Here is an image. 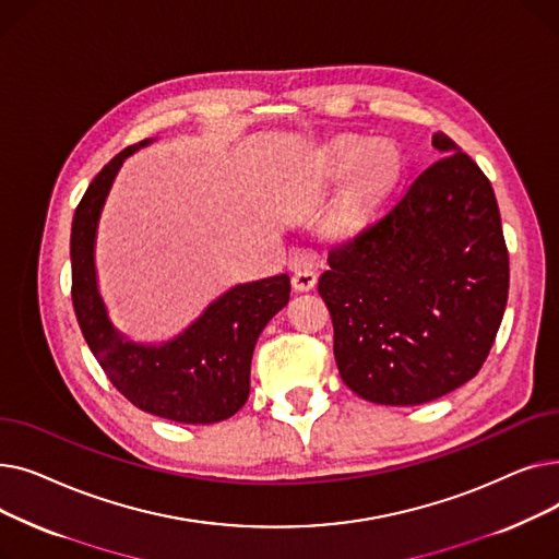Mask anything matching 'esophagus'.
Wrapping results in <instances>:
<instances>
[{"label":"esophagus","mask_w":559,"mask_h":559,"mask_svg":"<svg viewBox=\"0 0 559 559\" xmlns=\"http://www.w3.org/2000/svg\"><path fill=\"white\" fill-rule=\"evenodd\" d=\"M314 285H317V274L312 267H308V264H304L301 270L292 274V287L297 292H310Z\"/></svg>","instance_id":"1"}]
</instances>
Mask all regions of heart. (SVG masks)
Segmentation results:
<instances>
[{
    "instance_id": "obj_1",
    "label": "heart",
    "mask_w": 559,
    "mask_h": 559,
    "mask_svg": "<svg viewBox=\"0 0 559 559\" xmlns=\"http://www.w3.org/2000/svg\"><path fill=\"white\" fill-rule=\"evenodd\" d=\"M319 171L331 183L348 179L333 215V224L348 230L360 226L392 192L401 174V156L390 142L369 146L365 140H350L335 144Z\"/></svg>"
}]
</instances>
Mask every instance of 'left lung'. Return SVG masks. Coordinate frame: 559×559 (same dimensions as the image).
<instances>
[{
    "mask_svg": "<svg viewBox=\"0 0 559 559\" xmlns=\"http://www.w3.org/2000/svg\"><path fill=\"white\" fill-rule=\"evenodd\" d=\"M442 154L388 215L333 249L319 278L346 388L380 405L444 396L483 367L501 326L510 260L487 176L444 133Z\"/></svg>",
    "mask_w": 559,
    "mask_h": 559,
    "instance_id": "obj_1",
    "label": "left lung"
}]
</instances>
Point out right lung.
<instances>
[{
	"label": "right lung",
	"instance_id": "right-lung-1",
	"mask_svg": "<svg viewBox=\"0 0 559 559\" xmlns=\"http://www.w3.org/2000/svg\"><path fill=\"white\" fill-rule=\"evenodd\" d=\"M146 138L117 154L87 186L72 219V304L93 356L135 407L179 424H217L249 399L255 342L289 301V276L238 283L169 340L135 342L112 324L99 289L95 245L106 197L122 163Z\"/></svg>",
	"mask_w": 559,
	"mask_h": 559
}]
</instances>
